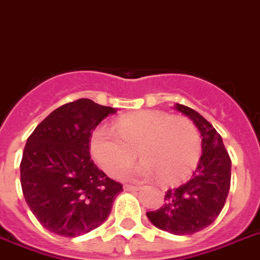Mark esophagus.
Segmentation results:
<instances>
[{
    "instance_id": "1",
    "label": "esophagus",
    "mask_w": 260,
    "mask_h": 260,
    "mask_svg": "<svg viewBox=\"0 0 260 260\" xmlns=\"http://www.w3.org/2000/svg\"><path fill=\"white\" fill-rule=\"evenodd\" d=\"M124 189H125V191H137V189H140V187H137V185L125 184L124 185Z\"/></svg>"
}]
</instances>
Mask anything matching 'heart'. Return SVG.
Masks as SVG:
<instances>
[{"instance_id": "obj_1", "label": "heart", "mask_w": 260, "mask_h": 260, "mask_svg": "<svg viewBox=\"0 0 260 260\" xmlns=\"http://www.w3.org/2000/svg\"><path fill=\"white\" fill-rule=\"evenodd\" d=\"M135 148L143 160L132 175L143 179L159 175L171 183L193 170L202 141L191 119L163 111L128 113L116 120L113 128L97 126L90 135V155L111 176L120 175L134 161Z\"/></svg>"}]
</instances>
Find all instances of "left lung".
<instances>
[{"instance_id": "obj_1", "label": "left lung", "mask_w": 260, "mask_h": 260, "mask_svg": "<svg viewBox=\"0 0 260 260\" xmlns=\"http://www.w3.org/2000/svg\"><path fill=\"white\" fill-rule=\"evenodd\" d=\"M175 109L188 116L199 129L202 156L189 180L168 189L163 206L147 216L167 233L191 235L214 223L223 210L231 184V159L221 136L203 116L181 104Z\"/></svg>"}]
</instances>
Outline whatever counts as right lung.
<instances>
[{
    "label": "right lung",
    "mask_w": 260,
    "mask_h": 260,
    "mask_svg": "<svg viewBox=\"0 0 260 260\" xmlns=\"http://www.w3.org/2000/svg\"><path fill=\"white\" fill-rule=\"evenodd\" d=\"M112 107L79 99L54 109L27 137L21 187L27 206L48 231L75 238L107 220L123 185L97 168L90 135Z\"/></svg>",
    "instance_id": "obj_1"
}]
</instances>
